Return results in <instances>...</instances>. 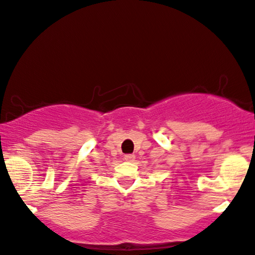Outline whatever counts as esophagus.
<instances>
[{
    "label": "esophagus",
    "instance_id": "1",
    "mask_svg": "<svg viewBox=\"0 0 255 255\" xmlns=\"http://www.w3.org/2000/svg\"><path fill=\"white\" fill-rule=\"evenodd\" d=\"M124 159H125V161L126 162H133L134 161V159H135V156L134 155H126L125 156V157H124Z\"/></svg>",
    "mask_w": 255,
    "mask_h": 255
}]
</instances>
